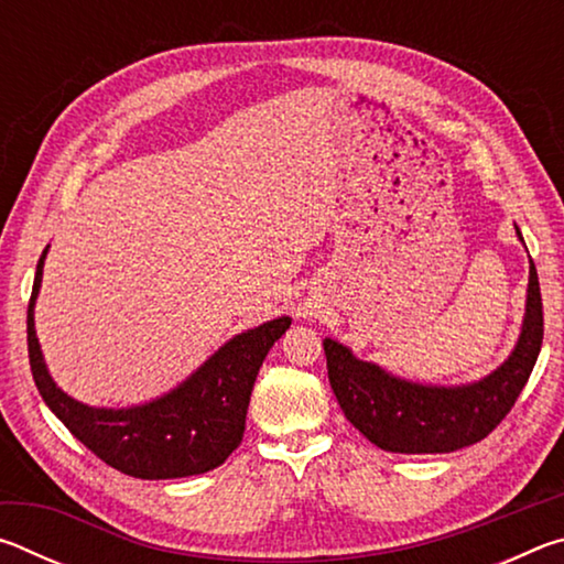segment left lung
I'll return each instance as SVG.
<instances>
[{"mask_svg":"<svg viewBox=\"0 0 564 564\" xmlns=\"http://www.w3.org/2000/svg\"><path fill=\"white\" fill-rule=\"evenodd\" d=\"M514 234L522 241L518 226ZM540 346L542 299L532 259L518 343L492 373L475 383H415L393 376L378 362L356 358L338 340H323L328 380L343 413L380 451L403 455L453 453L488 437L522 393Z\"/></svg>","mask_w":564,"mask_h":564,"instance_id":"left-lung-1","label":"left lung"}]
</instances>
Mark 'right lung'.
I'll use <instances>...</instances> for the list:
<instances>
[{
  "label": "right lung",
  "instance_id": "right-lung-1",
  "mask_svg": "<svg viewBox=\"0 0 564 564\" xmlns=\"http://www.w3.org/2000/svg\"><path fill=\"white\" fill-rule=\"evenodd\" d=\"M36 263L26 308V343L34 383L44 403L104 463L141 480H171L214 470L241 443L256 376L273 343L291 328L281 316L238 333L186 380L149 403L94 408L79 403L54 383L34 330V305L42 289L44 259Z\"/></svg>",
  "mask_w": 564,
  "mask_h": 564
}]
</instances>
